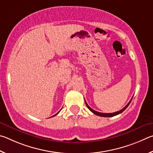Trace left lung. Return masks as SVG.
Masks as SVG:
<instances>
[{
  "instance_id": "1",
  "label": "left lung",
  "mask_w": 153,
  "mask_h": 153,
  "mask_svg": "<svg viewBox=\"0 0 153 153\" xmlns=\"http://www.w3.org/2000/svg\"><path fill=\"white\" fill-rule=\"evenodd\" d=\"M132 98L131 99V100L129 101V103H128L126 105L124 108L123 109H122L121 110H120V111H116V112H114V113H109V114H108V113H101V112H98V111H95V110H94V109H93L92 108H91L88 105V104L87 103V102H86V101H85V103H86V105H87V107L88 108V109H89V110L92 112V113H93L94 114H95V115H97V116H101V117H113V116H117V115H118V114H121L122 112H123L128 107V105H130V102H131V101H132Z\"/></svg>"
}]
</instances>
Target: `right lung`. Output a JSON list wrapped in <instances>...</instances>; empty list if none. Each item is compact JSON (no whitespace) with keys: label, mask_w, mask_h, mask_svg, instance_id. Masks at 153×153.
<instances>
[{"label":"right lung","mask_w":153,"mask_h":153,"mask_svg":"<svg viewBox=\"0 0 153 153\" xmlns=\"http://www.w3.org/2000/svg\"><path fill=\"white\" fill-rule=\"evenodd\" d=\"M60 111H59L58 112V113H57V114H55V115H54V116H53L52 117H53V116H56V115H57V114H58V113H59V112H60Z\"/></svg>","instance_id":"right-lung-1"}]
</instances>
